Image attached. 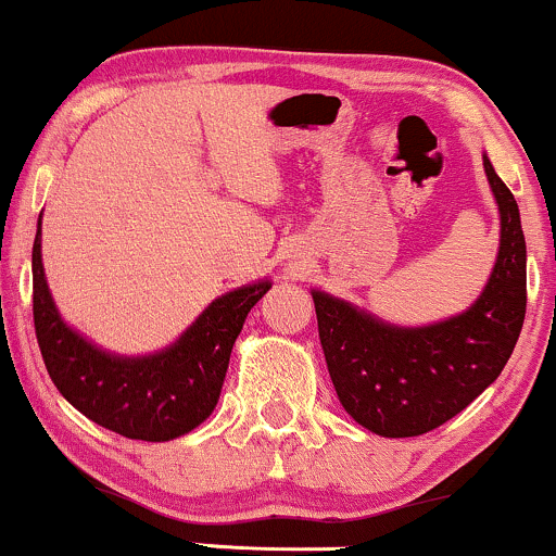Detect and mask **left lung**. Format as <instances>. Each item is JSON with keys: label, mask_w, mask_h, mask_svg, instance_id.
Returning <instances> with one entry per match:
<instances>
[{"label": "left lung", "mask_w": 556, "mask_h": 556, "mask_svg": "<svg viewBox=\"0 0 556 556\" xmlns=\"http://www.w3.org/2000/svg\"><path fill=\"white\" fill-rule=\"evenodd\" d=\"M500 203L502 242L470 311L397 329L344 300L314 292L318 337L342 407L379 437H420L455 418L507 366L526 318V238L515 195L483 156Z\"/></svg>", "instance_id": "1"}]
</instances>
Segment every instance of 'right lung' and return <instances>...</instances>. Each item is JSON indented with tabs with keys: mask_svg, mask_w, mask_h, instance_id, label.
<instances>
[{
	"mask_svg": "<svg viewBox=\"0 0 556 556\" xmlns=\"http://www.w3.org/2000/svg\"><path fill=\"white\" fill-rule=\"evenodd\" d=\"M269 287L258 282L214 300L164 353L117 358L62 324L43 279L41 225L36 229L34 327L47 371L83 416L140 442H169L212 416L242 321Z\"/></svg>",
	"mask_w": 556,
	"mask_h": 556,
	"instance_id": "add662e5",
	"label": "right lung"
}]
</instances>
